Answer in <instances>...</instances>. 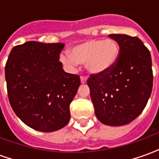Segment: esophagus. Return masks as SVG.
<instances>
[{"instance_id":"esophagus-1","label":"esophagus","mask_w":159,"mask_h":159,"mask_svg":"<svg viewBox=\"0 0 159 159\" xmlns=\"http://www.w3.org/2000/svg\"><path fill=\"white\" fill-rule=\"evenodd\" d=\"M87 83V77L86 76H81V83H83V84H84V83Z\"/></svg>"}]
</instances>
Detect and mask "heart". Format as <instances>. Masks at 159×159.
Listing matches in <instances>:
<instances>
[{"label": "heart", "instance_id": "1", "mask_svg": "<svg viewBox=\"0 0 159 159\" xmlns=\"http://www.w3.org/2000/svg\"><path fill=\"white\" fill-rule=\"evenodd\" d=\"M120 48L113 39H92L75 46L70 55L62 54L60 61L68 68L85 64L91 74L100 75L112 69L119 56Z\"/></svg>", "mask_w": 159, "mask_h": 159}]
</instances>
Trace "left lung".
I'll return each mask as SVG.
<instances>
[{
	"label": "left lung",
	"instance_id": "obj_1",
	"mask_svg": "<svg viewBox=\"0 0 159 159\" xmlns=\"http://www.w3.org/2000/svg\"><path fill=\"white\" fill-rule=\"evenodd\" d=\"M120 48L112 69L91 74L88 79L96 117L106 125L123 126L140 115L152 89V58L149 50L136 36L111 34Z\"/></svg>",
	"mask_w": 159,
	"mask_h": 159
}]
</instances>
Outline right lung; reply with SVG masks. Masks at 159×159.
<instances>
[{
    "instance_id": "right-lung-1",
    "label": "right lung",
    "mask_w": 159,
    "mask_h": 159,
    "mask_svg": "<svg viewBox=\"0 0 159 159\" xmlns=\"http://www.w3.org/2000/svg\"><path fill=\"white\" fill-rule=\"evenodd\" d=\"M64 43L27 42L15 46L5 66L9 102L23 123L52 132L70 118V104L80 86L78 75L65 72L59 53Z\"/></svg>"
}]
</instances>
